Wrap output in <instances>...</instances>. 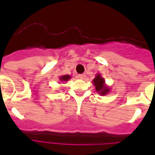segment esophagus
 <instances>
[{"label": "esophagus", "instance_id": "1", "mask_svg": "<svg viewBox=\"0 0 155 155\" xmlns=\"http://www.w3.org/2000/svg\"><path fill=\"white\" fill-rule=\"evenodd\" d=\"M78 78L80 79V80H84L85 78V75L84 74H80V75H78Z\"/></svg>", "mask_w": 155, "mask_h": 155}]
</instances>
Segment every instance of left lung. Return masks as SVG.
<instances>
[{"mask_svg":"<svg viewBox=\"0 0 155 155\" xmlns=\"http://www.w3.org/2000/svg\"><path fill=\"white\" fill-rule=\"evenodd\" d=\"M93 85L95 86L96 91L101 96H105L110 92V87L105 84V80L101 75V73H97L96 77L92 80Z\"/></svg>","mask_w":155,"mask_h":155,"instance_id":"8db88e82","label":"left lung"}]
</instances>
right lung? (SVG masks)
Instances as JSON below:
<instances>
[{
	"label": "right lung",
	"mask_w": 155,
	"mask_h": 155,
	"mask_svg": "<svg viewBox=\"0 0 155 155\" xmlns=\"http://www.w3.org/2000/svg\"><path fill=\"white\" fill-rule=\"evenodd\" d=\"M71 78V76L69 75H61L60 77H59V81L60 83L62 82H67L68 80H69Z\"/></svg>",
	"instance_id": "right-lung-1"
}]
</instances>
